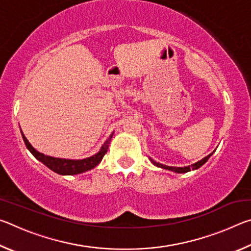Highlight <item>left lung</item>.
<instances>
[{"label": "left lung", "mask_w": 251, "mask_h": 251, "mask_svg": "<svg viewBox=\"0 0 251 251\" xmlns=\"http://www.w3.org/2000/svg\"><path fill=\"white\" fill-rule=\"evenodd\" d=\"M214 151L211 152V154H209L206 157H203L202 159H201L199 161H197V163H195L193 165H189V166H185V167H173V166H166V165H163L160 163H157V161H155L154 159H151L150 157V160L152 163V165H155V166L159 167V168H164V169H167V171H171V172H174V173H178V174H184V173H188L190 171H195V169H198L199 167H201L203 164L206 163V161L210 158V156L214 154Z\"/></svg>", "instance_id": "left-lung-1"}]
</instances>
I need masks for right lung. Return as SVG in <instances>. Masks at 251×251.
<instances>
[{"instance_id": "1", "label": "right lung", "mask_w": 251, "mask_h": 251, "mask_svg": "<svg viewBox=\"0 0 251 251\" xmlns=\"http://www.w3.org/2000/svg\"><path fill=\"white\" fill-rule=\"evenodd\" d=\"M21 134H22L23 141L26 145L27 150L31 151V154L35 157L37 160L43 163L46 167L50 168V171L58 174V175H77V174H82L87 171H91L94 167L99 165L101 159H103L104 155L107 152L108 146L112 141V137L114 133L109 135V137L106 139L105 143L101 145L100 150L96 152L95 155H92L91 157L83 159H69V158H58V157H53L49 155H44L43 152H40L36 151L35 148L32 146V144L27 141L25 137L22 129H21Z\"/></svg>"}]
</instances>
